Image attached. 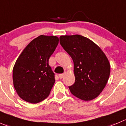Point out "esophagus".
Wrapping results in <instances>:
<instances>
[{
  "label": "esophagus",
  "instance_id": "esophagus-1",
  "mask_svg": "<svg viewBox=\"0 0 126 126\" xmlns=\"http://www.w3.org/2000/svg\"><path fill=\"white\" fill-rule=\"evenodd\" d=\"M58 76H59V78H60V79H62V78H63L64 77V73H63V74H60V75H58Z\"/></svg>",
  "mask_w": 126,
  "mask_h": 126
}]
</instances>
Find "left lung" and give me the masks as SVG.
Masks as SVG:
<instances>
[{"label": "left lung", "mask_w": 126, "mask_h": 126, "mask_svg": "<svg viewBox=\"0 0 126 126\" xmlns=\"http://www.w3.org/2000/svg\"><path fill=\"white\" fill-rule=\"evenodd\" d=\"M60 42L73 61L75 82L69 86L71 94L82 100H93L108 83L111 71L108 58L96 43L82 35H62Z\"/></svg>", "instance_id": "1"}]
</instances>
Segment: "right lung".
<instances>
[{
    "label": "right lung",
    "mask_w": 126,
    "mask_h": 126,
    "mask_svg": "<svg viewBox=\"0 0 126 126\" xmlns=\"http://www.w3.org/2000/svg\"><path fill=\"white\" fill-rule=\"evenodd\" d=\"M59 42L56 36L40 35L24 48L14 64L13 83L19 97L38 103L47 98L55 82L48 64Z\"/></svg>",
    "instance_id": "right-lung-1"
}]
</instances>
